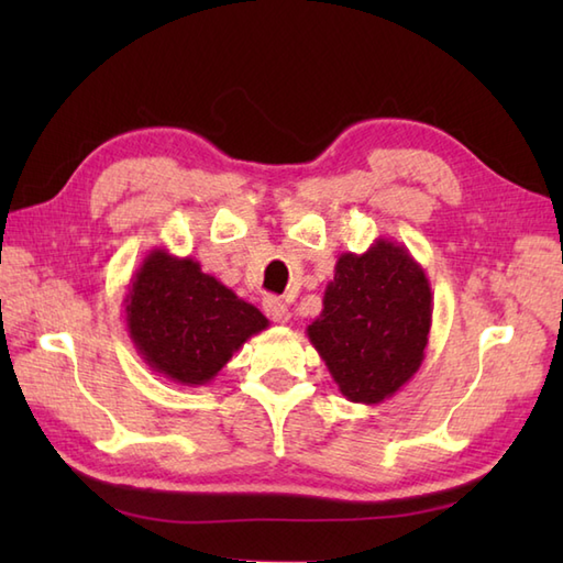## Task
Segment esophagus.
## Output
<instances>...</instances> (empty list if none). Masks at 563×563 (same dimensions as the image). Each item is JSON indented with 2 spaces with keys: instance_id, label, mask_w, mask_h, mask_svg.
Returning <instances> with one entry per match:
<instances>
[{
  "instance_id": "esophagus-1",
  "label": "esophagus",
  "mask_w": 563,
  "mask_h": 563,
  "mask_svg": "<svg viewBox=\"0 0 563 563\" xmlns=\"http://www.w3.org/2000/svg\"><path fill=\"white\" fill-rule=\"evenodd\" d=\"M263 312H266L268 319L278 321V324H288L290 321V309L280 297H266V300H263Z\"/></svg>"
}]
</instances>
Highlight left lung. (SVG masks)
Instances as JSON below:
<instances>
[{"label": "left lung", "instance_id": "8db88e82", "mask_svg": "<svg viewBox=\"0 0 563 563\" xmlns=\"http://www.w3.org/2000/svg\"><path fill=\"white\" fill-rule=\"evenodd\" d=\"M321 305L307 336L345 399L379 404L418 373L433 295L404 244L379 236L365 254H341Z\"/></svg>", "mask_w": 563, "mask_h": 563}]
</instances>
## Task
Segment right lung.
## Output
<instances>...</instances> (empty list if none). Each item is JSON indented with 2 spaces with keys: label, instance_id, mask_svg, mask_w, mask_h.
<instances>
[{
  "label": "right lung",
  "instance_id": "obj_1",
  "mask_svg": "<svg viewBox=\"0 0 563 563\" xmlns=\"http://www.w3.org/2000/svg\"><path fill=\"white\" fill-rule=\"evenodd\" d=\"M128 336L154 373L176 385L200 387L242 345L268 329L254 305L236 297L190 256L152 249L128 283Z\"/></svg>",
  "mask_w": 563,
  "mask_h": 563
}]
</instances>
